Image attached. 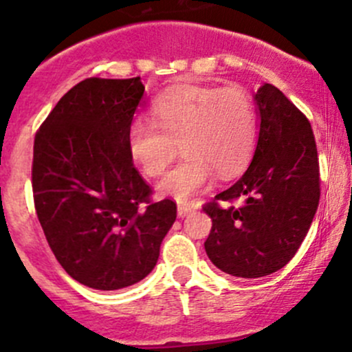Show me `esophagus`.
Masks as SVG:
<instances>
[{
  "mask_svg": "<svg viewBox=\"0 0 352 352\" xmlns=\"http://www.w3.org/2000/svg\"><path fill=\"white\" fill-rule=\"evenodd\" d=\"M195 209H197V208H195L193 204H186V202H185V204H179L178 206V216H179V218H185V216L192 214Z\"/></svg>",
  "mask_w": 352,
  "mask_h": 352,
  "instance_id": "34e87169",
  "label": "esophagus"
}]
</instances>
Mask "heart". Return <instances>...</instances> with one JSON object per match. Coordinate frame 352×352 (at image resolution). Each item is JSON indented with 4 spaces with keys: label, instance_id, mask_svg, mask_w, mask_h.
<instances>
[{
    "label": "heart",
    "instance_id": "obj_1",
    "mask_svg": "<svg viewBox=\"0 0 352 352\" xmlns=\"http://www.w3.org/2000/svg\"><path fill=\"white\" fill-rule=\"evenodd\" d=\"M155 122L134 120L127 144L146 176H160L178 155L182 162L164 176L159 192L188 201L214 179L235 178L256 146L253 98L243 87H179L153 106Z\"/></svg>",
    "mask_w": 352,
    "mask_h": 352
}]
</instances>
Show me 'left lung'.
Instances as JSON below:
<instances>
[{
  "mask_svg": "<svg viewBox=\"0 0 352 352\" xmlns=\"http://www.w3.org/2000/svg\"><path fill=\"white\" fill-rule=\"evenodd\" d=\"M253 98L260 120L253 160L239 182L204 206L212 220L204 243L209 260L246 279L269 276L295 256L319 204L318 148L309 120L270 83ZM234 200L241 204L232 206Z\"/></svg>",
  "mask_w": 352,
  "mask_h": 352,
  "instance_id": "left-lung-1",
  "label": "left lung"
}]
</instances>
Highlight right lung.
I'll list each match as a JSON object with an SVG mask.
<instances>
[{"label":"right lung","instance_id":"1","mask_svg":"<svg viewBox=\"0 0 352 352\" xmlns=\"http://www.w3.org/2000/svg\"><path fill=\"white\" fill-rule=\"evenodd\" d=\"M143 94L140 76L87 78L60 98L34 138L38 220L57 262L89 288L109 292L144 279L176 220L173 201H150L129 153Z\"/></svg>","mask_w":352,"mask_h":352}]
</instances>
